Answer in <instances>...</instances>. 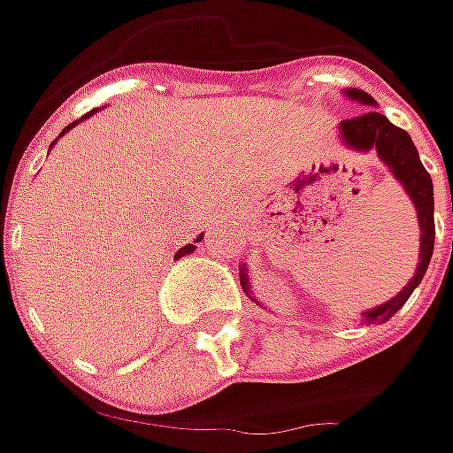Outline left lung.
I'll return each instance as SVG.
<instances>
[{
    "mask_svg": "<svg viewBox=\"0 0 453 453\" xmlns=\"http://www.w3.org/2000/svg\"><path fill=\"white\" fill-rule=\"evenodd\" d=\"M345 96L350 100H357L363 105H375V100L363 90H345ZM340 138L348 149L356 150H375L380 156V161L391 168V173L398 179V183L406 188L411 201L416 203L418 211V226H421V252H418V267L416 274L406 288L401 289L393 300L378 304L373 310L363 312L365 322H386L391 320L393 315L406 304L411 292L418 288V282L424 280L428 270L431 254H434V239H436V226H434V183L428 171L418 158V150L413 146L411 135L403 128L393 126L386 115L368 111V113L348 118L340 123ZM239 280H242V289L252 297V288H250V277H247V267L239 270Z\"/></svg>",
    "mask_w": 453,
    "mask_h": 453,
    "instance_id": "8db88e82",
    "label": "left lung"
}]
</instances>
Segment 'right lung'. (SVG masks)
I'll return each instance as SVG.
<instances>
[{
	"mask_svg": "<svg viewBox=\"0 0 453 453\" xmlns=\"http://www.w3.org/2000/svg\"><path fill=\"white\" fill-rule=\"evenodd\" d=\"M93 113H96V111H90V113H85V115H82V118H80V120H85V118H90V115H93ZM80 120H73V123H70V126H67V128H65V131H62L60 135H65V133L70 131L73 126H78ZM199 239H201V236H199ZM194 250H196L194 244H186V247H181V250L176 252V259H181V257H186V254H191V252H194Z\"/></svg>",
	"mask_w": 453,
	"mask_h": 453,
	"instance_id": "1",
	"label": "right lung"
}]
</instances>
